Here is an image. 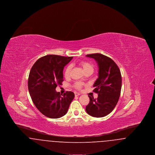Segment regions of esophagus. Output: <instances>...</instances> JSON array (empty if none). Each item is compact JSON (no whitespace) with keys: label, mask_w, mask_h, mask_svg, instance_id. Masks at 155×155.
<instances>
[{"label":"esophagus","mask_w":155,"mask_h":155,"mask_svg":"<svg viewBox=\"0 0 155 155\" xmlns=\"http://www.w3.org/2000/svg\"><path fill=\"white\" fill-rule=\"evenodd\" d=\"M74 94H75V96H78L79 95H80V94L78 93V92H74Z\"/></svg>","instance_id":"obj_1"}]
</instances>
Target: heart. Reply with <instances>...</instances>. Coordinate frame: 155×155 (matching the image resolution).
I'll return each mask as SVG.
<instances>
[{
    "label": "heart",
    "mask_w": 155,
    "mask_h": 155,
    "mask_svg": "<svg viewBox=\"0 0 155 155\" xmlns=\"http://www.w3.org/2000/svg\"><path fill=\"white\" fill-rule=\"evenodd\" d=\"M80 64L81 65V67H82L84 71L85 72L88 71H94V66L93 64L88 61H81L80 63ZM72 69V66L71 64H69L66 67V68L64 70V77L66 78H68L70 76V73H71V71ZM83 83L80 82V81H77L75 82L74 83V87L75 88L77 89H80L83 86Z\"/></svg>",
    "instance_id": "heart-1"
}]
</instances>
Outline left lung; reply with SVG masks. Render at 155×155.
I'll return each instance as SVG.
<instances>
[{"label": "left lung", "instance_id": "obj_1", "mask_svg": "<svg viewBox=\"0 0 155 155\" xmlns=\"http://www.w3.org/2000/svg\"><path fill=\"white\" fill-rule=\"evenodd\" d=\"M95 59L97 63L98 78L94 84V92L98 94L97 99L88 96L89 103L87 113L95 117L109 114L118 102L121 89V75L116 63L112 59L100 53L86 55Z\"/></svg>", "mask_w": 155, "mask_h": 155}]
</instances>
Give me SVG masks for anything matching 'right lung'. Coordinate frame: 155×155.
<instances>
[{
	"label": "right lung",
	"mask_w": 155,
	"mask_h": 155,
	"mask_svg": "<svg viewBox=\"0 0 155 155\" xmlns=\"http://www.w3.org/2000/svg\"><path fill=\"white\" fill-rule=\"evenodd\" d=\"M73 57L49 54L38 59L30 71L28 87L38 110L45 116L58 118L64 116L74 97L71 91L63 95L56 91L63 81V71Z\"/></svg>",
	"instance_id": "add662e5"
}]
</instances>
